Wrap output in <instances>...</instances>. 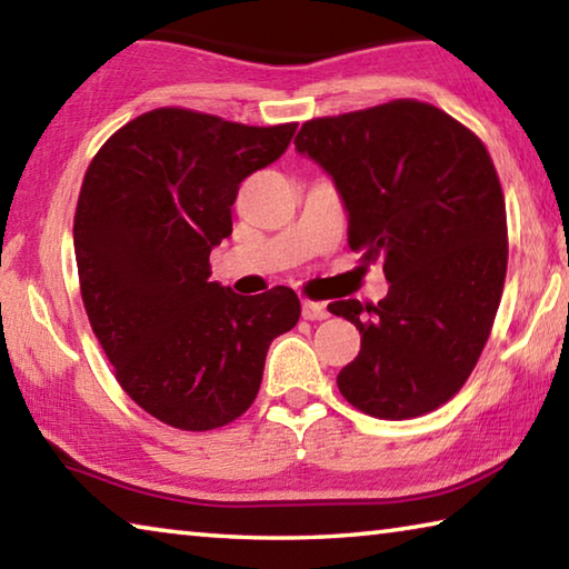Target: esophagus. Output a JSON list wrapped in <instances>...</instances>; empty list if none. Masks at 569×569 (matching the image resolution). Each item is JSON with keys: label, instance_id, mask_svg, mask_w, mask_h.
Returning <instances> with one entry per match:
<instances>
[{"label": "esophagus", "instance_id": "esophagus-1", "mask_svg": "<svg viewBox=\"0 0 569 569\" xmlns=\"http://www.w3.org/2000/svg\"><path fill=\"white\" fill-rule=\"evenodd\" d=\"M303 319L306 321H323L329 316V308H326L323 301H311V298H303Z\"/></svg>", "mask_w": 569, "mask_h": 569}]
</instances>
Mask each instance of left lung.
I'll return each instance as SVG.
<instances>
[{"mask_svg": "<svg viewBox=\"0 0 569 569\" xmlns=\"http://www.w3.org/2000/svg\"><path fill=\"white\" fill-rule=\"evenodd\" d=\"M293 142L333 178L349 246L389 281L377 306L329 303L361 333L339 391L389 421L439 409L475 371L507 276L505 192L485 142L419 100L313 118Z\"/></svg>", "mask_w": 569, "mask_h": 569, "instance_id": "obj_1", "label": "left lung"}]
</instances>
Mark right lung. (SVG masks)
I'll use <instances>...</instances> for the list:
<instances>
[{"label":"right lung","mask_w":569,"mask_h":569,"mask_svg":"<svg viewBox=\"0 0 569 569\" xmlns=\"http://www.w3.org/2000/svg\"><path fill=\"white\" fill-rule=\"evenodd\" d=\"M296 128L158 108L112 132L84 172L74 210L84 311L122 391L168 427L210 431L246 413L268 346L301 316L286 286L238 296L208 281L240 182L281 158Z\"/></svg>","instance_id":"right-lung-1"}]
</instances>
